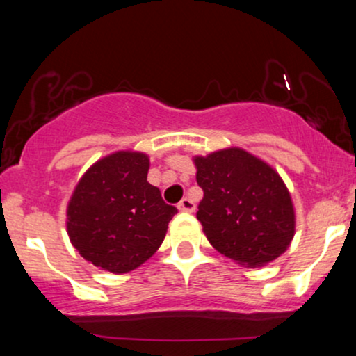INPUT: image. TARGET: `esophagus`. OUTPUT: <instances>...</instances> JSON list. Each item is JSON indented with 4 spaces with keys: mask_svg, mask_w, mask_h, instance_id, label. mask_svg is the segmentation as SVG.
I'll use <instances>...</instances> for the list:
<instances>
[{
    "mask_svg": "<svg viewBox=\"0 0 356 356\" xmlns=\"http://www.w3.org/2000/svg\"><path fill=\"white\" fill-rule=\"evenodd\" d=\"M177 209L182 211V212H194L195 211V204L192 199L189 197H184L181 202L177 204Z\"/></svg>",
    "mask_w": 356,
    "mask_h": 356,
    "instance_id": "34e87169",
    "label": "esophagus"
}]
</instances>
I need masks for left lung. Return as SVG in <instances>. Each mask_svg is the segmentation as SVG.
I'll use <instances>...</instances> for the list:
<instances>
[{
    "instance_id": "1",
    "label": "left lung",
    "mask_w": 356,
    "mask_h": 356,
    "mask_svg": "<svg viewBox=\"0 0 356 356\" xmlns=\"http://www.w3.org/2000/svg\"><path fill=\"white\" fill-rule=\"evenodd\" d=\"M204 191L197 219L212 248L249 268L280 257L295 236V207L280 174L239 147L192 159Z\"/></svg>"
}]
</instances>
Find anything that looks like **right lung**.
Masks as SVG:
<instances>
[{"instance_id":"right-lung-1","label":"right lung","mask_w":356,"mask_h":356,"mask_svg":"<svg viewBox=\"0 0 356 356\" xmlns=\"http://www.w3.org/2000/svg\"><path fill=\"white\" fill-rule=\"evenodd\" d=\"M149 167L145 154L118 150L97 161L76 184L67 231L73 248L93 266L122 275L161 248L177 209L147 182Z\"/></svg>"}]
</instances>
